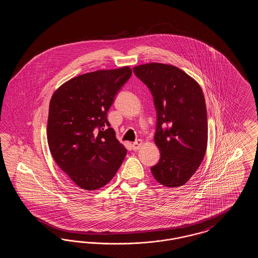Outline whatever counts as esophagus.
I'll return each instance as SVG.
<instances>
[{
  "mask_svg": "<svg viewBox=\"0 0 258 258\" xmlns=\"http://www.w3.org/2000/svg\"><path fill=\"white\" fill-rule=\"evenodd\" d=\"M142 144H143L142 140H141V139H138V140H136L135 143L133 144V148H134V150H138L139 148L141 147Z\"/></svg>",
  "mask_w": 258,
  "mask_h": 258,
  "instance_id": "1",
  "label": "esophagus"
}]
</instances>
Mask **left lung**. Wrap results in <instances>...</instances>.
I'll list each match as a JSON object with an SVG mask.
<instances>
[{
  "label": "left lung",
  "mask_w": 258,
  "mask_h": 258,
  "mask_svg": "<svg viewBox=\"0 0 258 258\" xmlns=\"http://www.w3.org/2000/svg\"><path fill=\"white\" fill-rule=\"evenodd\" d=\"M149 88L157 111L155 143L159 162L151 167L155 179L165 186L185 184L204 159L207 139V110L203 92L182 70L150 62L134 68Z\"/></svg>",
  "instance_id": "1"
}]
</instances>
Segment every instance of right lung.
<instances>
[{
    "mask_svg": "<svg viewBox=\"0 0 258 258\" xmlns=\"http://www.w3.org/2000/svg\"><path fill=\"white\" fill-rule=\"evenodd\" d=\"M131 76L128 67L82 74L62 84L51 98V155L82 189L95 190L107 184L126 155L107 121V111Z\"/></svg>",
    "mask_w": 258,
    "mask_h": 258,
    "instance_id": "right-lung-1",
    "label": "right lung"
}]
</instances>
